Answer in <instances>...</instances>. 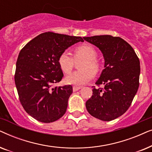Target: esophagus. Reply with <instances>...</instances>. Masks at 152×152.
I'll return each instance as SVG.
<instances>
[{"mask_svg":"<svg viewBox=\"0 0 152 152\" xmlns=\"http://www.w3.org/2000/svg\"><path fill=\"white\" fill-rule=\"evenodd\" d=\"M80 89H81L80 86H73V87H72V90H73L74 92H75V91H77L78 90H80Z\"/></svg>","mask_w":152,"mask_h":152,"instance_id":"34e87169","label":"esophagus"}]
</instances>
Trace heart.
<instances>
[{"label":"heart","instance_id":"obj_1","mask_svg":"<svg viewBox=\"0 0 152 152\" xmlns=\"http://www.w3.org/2000/svg\"><path fill=\"white\" fill-rule=\"evenodd\" d=\"M97 52L92 45L84 44L77 47L74 50V58L68 52H64L59 55L58 64L64 73H69L73 68L75 61L84 59L80 66V70L73 72L66 77L67 84L82 86L90 82L94 73L99 71V62L96 60Z\"/></svg>","mask_w":152,"mask_h":152}]
</instances>
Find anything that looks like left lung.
Returning <instances> with one entry per match:
<instances>
[{"label": "left lung", "mask_w": 152, "mask_h": 152, "mask_svg": "<svg viewBox=\"0 0 152 152\" xmlns=\"http://www.w3.org/2000/svg\"><path fill=\"white\" fill-rule=\"evenodd\" d=\"M84 39L98 48L104 59V69L95 82L104 88L93 87L86 109L97 119L111 121L127 111L138 91L140 61L133 48L120 37L100 35Z\"/></svg>", "instance_id": "1"}]
</instances>
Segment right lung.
<instances>
[{
	"mask_svg": "<svg viewBox=\"0 0 152 152\" xmlns=\"http://www.w3.org/2000/svg\"><path fill=\"white\" fill-rule=\"evenodd\" d=\"M84 40L80 37L48 32L38 35L20 51L14 80L20 103L39 122L50 123L66 111L71 85L55 86L64 74L58 64L68 47Z\"/></svg>",
	"mask_w": 152,
	"mask_h": 152,
	"instance_id": "1",
	"label": "right lung"
}]
</instances>
